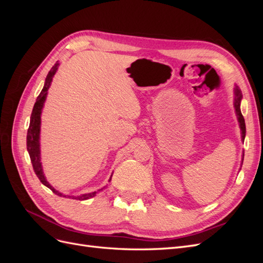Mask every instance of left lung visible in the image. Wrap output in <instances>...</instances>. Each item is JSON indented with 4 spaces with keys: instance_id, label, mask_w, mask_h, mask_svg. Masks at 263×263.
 <instances>
[{
    "instance_id": "8db88e82",
    "label": "left lung",
    "mask_w": 263,
    "mask_h": 263,
    "mask_svg": "<svg viewBox=\"0 0 263 263\" xmlns=\"http://www.w3.org/2000/svg\"><path fill=\"white\" fill-rule=\"evenodd\" d=\"M241 99H242V93H241L239 87L236 85L234 89V107H235V113H236V116L238 119V123H239V127H240L241 140L243 141L245 137H246V124H245V118H243V116L241 114V110H240ZM243 156H245V151L242 153V157H241V165L243 162Z\"/></svg>"
}]
</instances>
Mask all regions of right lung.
<instances>
[{"mask_svg":"<svg viewBox=\"0 0 263 263\" xmlns=\"http://www.w3.org/2000/svg\"><path fill=\"white\" fill-rule=\"evenodd\" d=\"M59 67V62L57 61L55 62V65L51 68V70L48 72L46 77V80H45V84L43 90L41 92V94L38 95V98L36 100V103L34 105L33 108V112H31V116H30V123H29V128L27 130V151L29 154L30 157V161L31 164H33V168L34 171L36 173V176L38 177V179L41 180V182L43 183L44 185H46L48 189H50L54 194H57L59 196H63V197H68V198H73V200H80V201H84V200H89L91 197H94L97 195V193H99L100 191L104 190L106 186L102 187L98 191H94V192L91 193H85V194H81V195H65L62 194L59 191L55 190L50 183L47 181L45 174H44V170H43V165H42V156H41V125H42V112H43V108H44V104L46 102V98H47V94H48V90L51 85L52 82V78L57 72ZM113 176V173H112ZM112 176H110L108 182L112 180Z\"/></svg>","mask_w":263,"mask_h":263,"instance_id":"1","label":"right lung"}]
</instances>
